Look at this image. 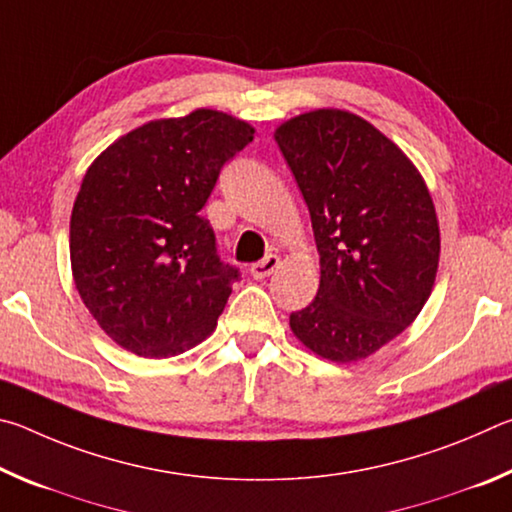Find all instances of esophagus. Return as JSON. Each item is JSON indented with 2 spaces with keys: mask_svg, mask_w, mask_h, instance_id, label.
Segmentation results:
<instances>
[{
  "mask_svg": "<svg viewBox=\"0 0 512 512\" xmlns=\"http://www.w3.org/2000/svg\"><path fill=\"white\" fill-rule=\"evenodd\" d=\"M277 266H280V257H277V255H266L262 262H255L253 266H250V275L257 277V280H262V277L271 275Z\"/></svg>",
  "mask_w": 512,
  "mask_h": 512,
  "instance_id": "34e87169",
  "label": "esophagus"
}]
</instances>
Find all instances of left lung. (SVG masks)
<instances>
[{
    "mask_svg": "<svg viewBox=\"0 0 512 512\" xmlns=\"http://www.w3.org/2000/svg\"><path fill=\"white\" fill-rule=\"evenodd\" d=\"M309 207L316 298L289 325L336 363L370 357L420 314L438 271L436 210L413 162L352 112L314 110L275 131Z\"/></svg>",
    "mask_w": 512,
    "mask_h": 512,
    "instance_id": "obj_1",
    "label": "left lung"
}]
</instances>
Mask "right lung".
Returning a JSON list of instances; mask_svg holds the SVG:
<instances>
[{
    "instance_id": "right-lung-1",
    "label": "right lung",
    "mask_w": 512,
    "mask_h": 512,
    "mask_svg": "<svg viewBox=\"0 0 512 512\" xmlns=\"http://www.w3.org/2000/svg\"><path fill=\"white\" fill-rule=\"evenodd\" d=\"M255 128L219 110L149 121L85 173L69 221L76 289L112 341L173 357L216 327L241 273L201 210Z\"/></svg>"
}]
</instances>
